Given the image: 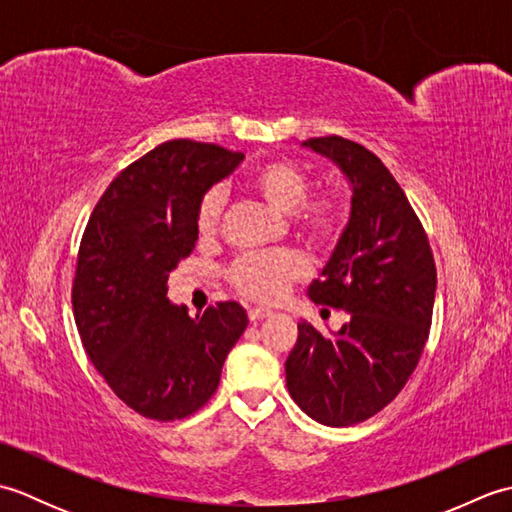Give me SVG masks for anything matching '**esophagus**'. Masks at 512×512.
Segmentation results:
<instances>
[{
	"instance_id": "obj_1",
	"label": "esophagus",
	"mask_w": 512,
	"mask_h": 512,
	"mask_svg": "<svg viewBox=\"0 0 512 512\" xmlns=\"http://www.w3.org/2000/svg\"><path fill=\"white\" fill-rule=\"evenodd\" d=\"M268 317H273V312L266 310V308H250L248 310L250 321H262V319H268Z\"/></svg>"
}]
</instances>
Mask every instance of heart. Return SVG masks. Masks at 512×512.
I'll list each match as a JSON object with an SVG mask.
<instances>
[{
	"instance_id": "heart-1",
	"label": "heart",
	"mask_w": 512,
	"mask_h": 512,
	"mask_svg": "<svg viewBox=\"0 0 512 512\" xmlns=\"http://www.w3.org/2000/svg\"><path fill=\"white\" fill-rule=\"evenodd\" d=\"M248 187L262 198L270 209L281 215H295L310 195L308 173L290 160H270L253 171ZM224 206L222 189H211L204 195L198 209V231L211 235L220 224ZM299 226L303 233L317 239H328L339 228V213L328 200L307 204L301 211ZM306 273L303 262L292 253H262L248 255L233 266L231 281L244 297L255 301L279 299L292 281Z\"/></svg>"
}]
</instances>
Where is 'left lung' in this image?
<instances>
[{
	"label": "left lung",
	"mask_w": 512,
	"mask_h": 512,
	"mask_svg": "<svg viewBox=\"0 0 512 512\" xmlns=\"http://www.w3.org/2000/svg\"><path fill=\"white\" fill-rule=\"evenodd\" d=\"M301 147L328 158L350 184V217L306 295L347 312L321 334L299 321L286 385L312 420L350 427L374 416L405 387L429 336L436 264L405 191L363 145L341 136Z\"/></svg>",
	"instance_id": "left-lung-1"
}]
</instances>
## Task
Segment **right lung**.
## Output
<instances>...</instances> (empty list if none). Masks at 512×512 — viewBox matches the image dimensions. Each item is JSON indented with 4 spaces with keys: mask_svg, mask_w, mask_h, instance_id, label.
I'll list each match as a JSON object with an SVG mask.
<instances>
[{
    "mask_svg": "<svg viewBox=\"0 0 512 512\" xmlns=\"http://www.w3.org/2000/svg\"><path fill=\"white\" fill-rule=\"evenodd\" d=\"M244 154L169 140L118 173L94 206L72 286L90 361L127 407L151 420L198 411L248 317L235 301L202 314L167 299V279L198 242V209Z\"/></svg>",
    "mask_w": 512,
    "mask_h": 512,
    "instance_id": "right-lung-1",
    "label": "right lung"
}]
</instances>
